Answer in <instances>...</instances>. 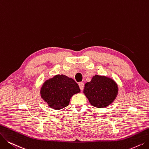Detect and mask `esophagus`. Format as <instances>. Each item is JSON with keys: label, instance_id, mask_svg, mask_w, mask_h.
<instances>
[{"label": "esophagus", "instance_id": "obj_1", "mask_svg": "<svg viewBox=\"0 0 149 149\" xmlns=\"http://www.w3.org/2000/svg\"><path fill=\"white\" fill-rule=\"evenodd\" d=\"M79 88L81 91L83 90V88H84V84L83 82H79Z\"/></svg>", "mask_w": 149, "mask_h": 149}]
</instances>
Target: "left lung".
Listing matches in <instances>:
<instances>
[{"label":"left lung","mask_w":149,"mask_h":149,"mask_svg":"<svg viewBox=\"0 0 149 149\" xmlns=\"http://www.w3.org/2000/svg\"><path fill=\"white\" fill-rule=\"evenodd\" d=\"M118 87L110 78L98 75L94 76L91 81L85 84L84 93L91 104L97 108H104L116 98Z\"/></svg>","instance_id":"1"}]
</instances>
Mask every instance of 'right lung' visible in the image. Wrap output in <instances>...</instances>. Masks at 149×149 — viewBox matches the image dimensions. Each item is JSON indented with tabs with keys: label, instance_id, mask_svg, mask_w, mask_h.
Returning a JSON list of instances; mask_svg holds the SVG:
<instances>
[{
	"label": "right lung",
	"instance_id": "1",
	"mask_svg": "<svg viewBox=\"0 0 149 149\" xmlns=\"http://www.w3.org/2000/svg\"><path fill=\"white\" fill-rule=\"evenodd\" d=\"M79 92V86L74 80L63 74L46 81L40 91L41 98L51 108L57 110L67 106L71 97Z\"/></svg>",
	"mask_w": 149,
	"mask_h": 149
}]
</instances>
